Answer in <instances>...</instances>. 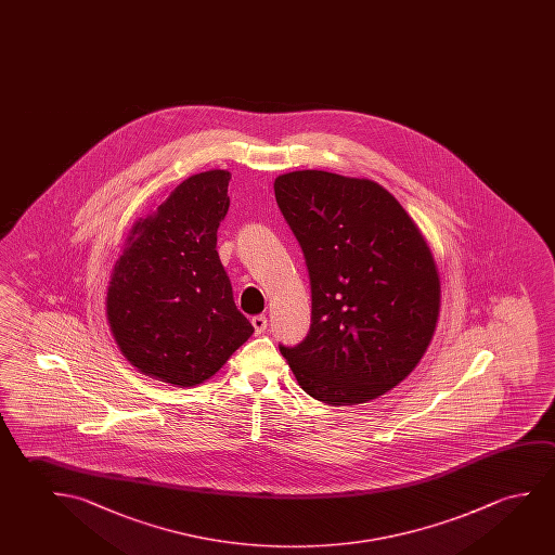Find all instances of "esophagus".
<instances>
[{"instance_id": "obj_1", "label": "esophagus", "mask_w": 555, "mask_h": 555, "mask_svg": "<svg viewBox=\"0 0 555 555\" xmlns=\"http://www.w3.org/2000/svg\"><path fill=\"white\" fill-rule=\"evenodd\" d=\"M251 324H254V328H256V334L264 333V331H267V317L256 315L251 319Z\"/></svg>"}]
</instances>
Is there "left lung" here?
Returning a JSON list of instances; mask_svg holds the SVG:
<instances>
[{"instance_id": "1", "label": "left lung", "mask_w": 555, "mask_h": 555, "mask_svg": "<svg viewBox=\"0 0 555 555\" xmlns=\"http://www.w3.org/2000/svg\"><path fill=\"white\" fill-rule=\"evenodd\" d=\"M274 197L311 282L309 334L281 353L315 400H375L417 367L435 336L440 276L427 240L373 180L286 172Z\"/></svg>"}]
</instances>
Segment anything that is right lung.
I'll return each mask as SVG.
<instances>
[{
	"mask_svg": "<svg viewBox=\"0 0 555 555\" xmlns=\"http://www.w3.org/2000/svg\"><path fill=\"white\" fill-rule=\"evenodd\" d=\"M231 172L180 182L134 222L107 288V321L122 356L162 383L196 386L254 334L217 254Z\"/></svg>",
	"mask_w": 555,
	"mask_h": 555,
	"instance_id": "add662e5",
	"label": "right lung"
}]
</instances>
